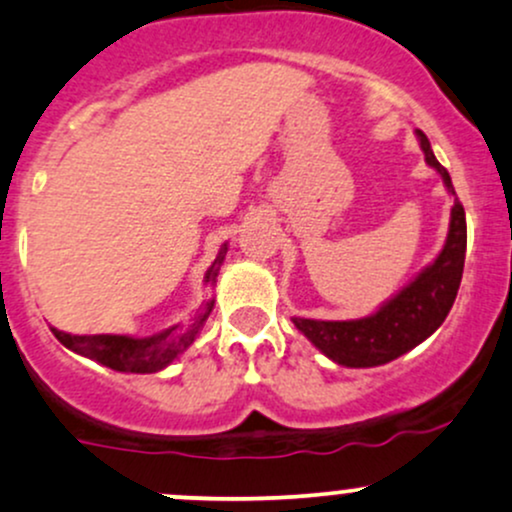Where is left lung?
<instances>
[{
    "instance_id": "1",
    "label": "left lung",
    "mask_w": 512,
    "mask_h": 512,
    "mask_svg": "<svg viewBox=\"0 0 512 512\" xmlns=\"http://www.w3.org/2000/svg\"><path fill=\"white\" fill-rule=\"evenodd\" d=\"M425 162L437 170L447 192L454 196L449 213V230L445 247L428 267L420 269L411 284L403 286L396 296L381 303L379 311L357 320H313L291 318L296 328L306 335L325 357L342 367L362 369L379 367L391 359L406 355L408 350L428 340L442 323L457 299L459 282L464 272L466 255V216L464 206L454 194L452 177L437 162L430 140L423 131H415Z\"/></svg>"
}]
</instances>
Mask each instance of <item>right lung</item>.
<instances>
[{"label":"right lung","instance_id":"obj_1","mask_svg":"<svg viewBox=\"0 0 512 512\" xmlns=\"http://www.w3.org/2000/svg\"><path fill=\"white\" fill-rule=\"evenodd\" d=\"M228 243L221 245L213 265L206 269V284H216L218 269L226 260ZM213 311V299L206 301L204 306L196 311V316L187 325H172V328L162 330V333L150 335V338H131V335H70L58 328H50L67 350L77 352V355L94 359V362L104 364V367L114 369V372L126 374H155L162 372L165 367L177 359L182 352L189 350V345L196 340V335L204 328L206 318Z\"/></svg>","mask_w":512,"mask_h":512}]
</instances>
